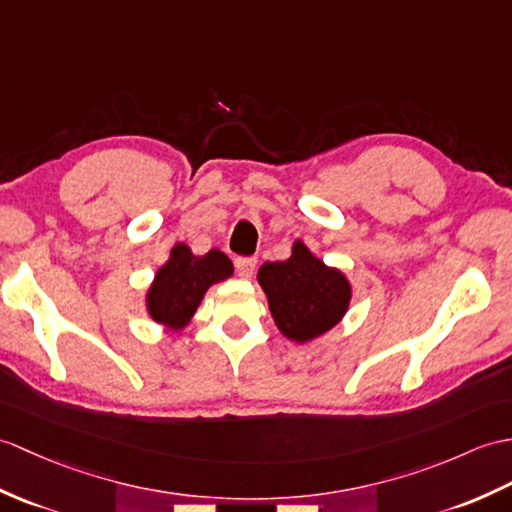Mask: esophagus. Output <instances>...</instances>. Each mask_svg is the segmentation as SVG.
<instances>
[{
  "mask_svg": "<svg viewBox=\"0 0 512 512\" xmlns=\"http://www.w3.org/2000/svg\"><path fill=\"white\" fill-rule=\"evenodd\" d=\"M255 268H257V259H253V257H237L235 259V270L242 279H251Z\"/></svg>",
  "mask_w": 512,
  "mask_h": 512,
  "instance_id": "34e87169",
  "label": "esophagus"
}]
</instances>
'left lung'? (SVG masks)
<instances>
[{
    "instance_id": "obj_1",
    "label": "left lung",
    "mask_w": 512,
    "mask_h": 512,
    "mask_svg": "<svg viewBox=\"0 0 512 512\" xmlns=\"http://www.w3.org/2000/svg\"><path fill=\"white\" fill-rule=\"evenodd\" d=\"M257 281L268 296L275 325L299 344L323 336L349 310V279L312 255L301 240L294 242L290 259L266 261Z\"/></svg>"
}]
</instances>
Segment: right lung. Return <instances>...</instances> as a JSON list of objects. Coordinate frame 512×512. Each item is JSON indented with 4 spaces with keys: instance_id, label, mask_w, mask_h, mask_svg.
Here are the masks:
<instances>
[{
    "instance_id": "right-lung-1",
    "label": "right lung",
    "mask_w": 512,
    "mask_h": 512,
    "mask_svg": "<svg viewBox=\"0 0 512 512\" xmlns=\"http://www.w3.org/2000/svg\"><path fill=\"white\" fill-rule=\"evenodd\" d=\"M231 275V259L218 248H211L207 255H194L192 248L178 242L148 288V314L154 323L172 331L183 329L196 314L202 296L211 285Z\"/></svg>"
}]
</instances>
